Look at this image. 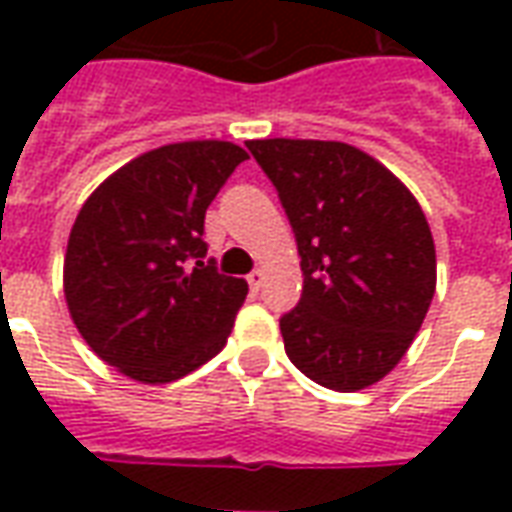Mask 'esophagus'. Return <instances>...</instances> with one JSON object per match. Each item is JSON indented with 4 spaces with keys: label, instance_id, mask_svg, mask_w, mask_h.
Masks as SVG:
<instances>
[{
    "label": "esophagus",
    "instance_id": "obj_1",
    "mask_svg": "<svg viewBox=\"0 0 512 512\" xmlns=\"http://www.w3.org/2000/svg\"><path fill=\"white\" fill-rule=\"evenodd\" d=\"M263 279H266V274H263L260 268H255V271H252V274L246 277V282H249V288H252V290H260V288H263Z\"/></svg>",
    "mask_w": 512,
    "mask_h": 512
}]
</instances>
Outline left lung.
Returning <instances> with one entry per match:
<instances>
[{"label":"left lung","instance_id":"obj_1","mask_svg":"<svg viewBox=\"0 0 512 512\" xmlns=\"http://www.w3.org/2000/svg\"><path fill=\"white\" fill-rule=\"evenodd\" d=\"M301 257L299 304L279 318L285 354L315 384L356 392L403 359L436 290V246L414 194L362 150L255 139Z\"/></svg>","mask_w":512,"mask_h":512}]
</instances>
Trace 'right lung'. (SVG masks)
<instances>
[{"mask_svg": "<svg viewBox=\"0 0 512 512\" xmlns=\"http://www.w3.org/2000/svg\"><path fill=\"white\" fill-rule=\"evenodd\" d=\"M246 158L216 139L156 147L84 202L65 252V301L106 365L169 384L222 351L249 285L216 271L202 235L208 205Z\"/></svg>", "mask_w": 512, "mask_h": 512, "instance_id": "right-lung-1", "label": "right lung"}]
</instances>
